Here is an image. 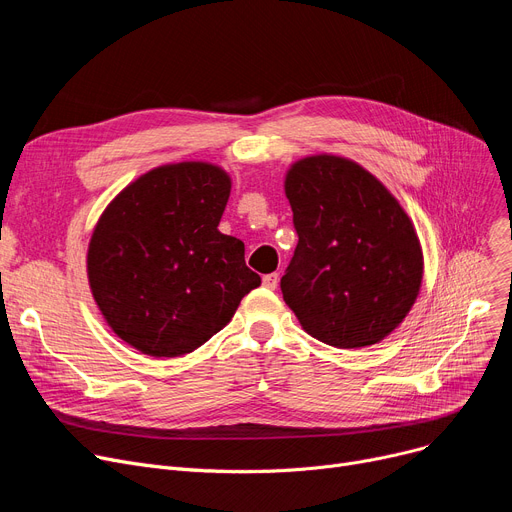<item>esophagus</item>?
Returning <instances> with one entry per match:
<instances>
[{
	"label": "esophagus",
	"instance_id": "34e87169",
	"mask_svg": "<svg viewBox=\"0 0 512 512\" xmlns=\"http://www.w3.org/2000/svg\"><path fill=\"white\" fill-rule=\"evenodd\" d=\"M261 282H263L265 288L276 290V288H278V282H280V276H278V274H265V276L261 278Z\"/></svg>",
	"mask_w": 512,
	"mask_h": 512
}]
</instances>
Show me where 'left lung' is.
<instances>
[{"mask_svg": "<svg viewBox=\"0 0 512 512\" xmlns=\"http://www.w3.org/2000/svg\"><path fill=\"white\" fill-rule=\"evenodd\" d=\"M297 249L280 280L313 338L361 348L411 311L423 274L419 238L386 186L355 161L305 157L286 176Z\"/></svg>", "mask_w": 512, "mask_h": 512, "instance_id": "obj_1", "label": "left lung"}]
</instances>
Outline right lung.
<instances>
[{
    "mask_svg": "<svg viewBox=\"0 0 512 512\" xmlns=\"http://www.w3.org/2000/svg\"><path fill=\"white\" fill-rule=\"evenodd\" d=\"M230 178L201 161L126 186L93 232L87 270L110 328L151 357L193 353L261 284L245 245L218 230Z\"/></svg>",
    "mask_w": 512,
    "mask_h": 512,
    "instance_id": "obj_1",
    "label": "right lung"
}]
</instances>
